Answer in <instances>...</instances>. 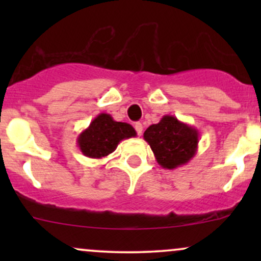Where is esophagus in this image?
I'll return each mask as SVG.
<instances>
[{"label": "esophagus", "mask_w": 261, "mask_h": 261, "mask_svg": "<svg viewBox=\"0 0 261 261\" xmlns=\"http://www.w3.org/2000/svg\"><path fill=\"white\" fill-rule=\"evenodd\" d=\"M135 130H136L137 135L141 136V135H142V131H143V125L141 124V122H136V124H135Z\"/></svg>", "instance_id": "1"}]
</instances>
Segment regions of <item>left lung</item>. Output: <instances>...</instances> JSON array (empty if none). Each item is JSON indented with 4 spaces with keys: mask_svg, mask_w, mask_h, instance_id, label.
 Returning <instances> with one entry per match:
<instances>
[{
    "mask_svg": "<svg viewBox=\"0 0 261 261\" xmlns=\"http://www.w3.org/2000/svg\"><path fill=\"white\" fill-rule=\"evenodd\" d=\"M199 131L173 115H164L158 124L147 127L143 139L162 168L175 169L196 154Z\"/></svg>",
    "mask_w": 261,
    "mask_h": 261,
    "instance_id": "left-lung-1",
    "label": "left lung"
}]
</instances>
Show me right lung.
Wrapping results in <instances>:
<instances>
[{
    "label": "right lung",
    "mask_w": 261,
    "mask_h": 261,
    "mask_svg": "<svg viewBox=\"0 0 261 261\" xmlns=\"http://www.w3.org/2000/svg\"><path fill=\"white\" fill-rule=\"evenodd\" d=\"M136 136L127 122L115 121L110 114L100 113L77 137V145L86 157L104 158L113 153L122 140Z\"/></svg>",
    "instance_id": "1"
}]
</instances>
